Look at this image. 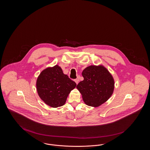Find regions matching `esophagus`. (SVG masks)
<instances>
[{
    "label": "esophagus",
    "instance_id": "esophagus-1",
    "mask_svg": "<svg viewBox=\"0 0 150 150\" xmlns=\"http://www.w3.org/2000/svg\"><path fill=\"white\" fill-rule=\"evenodd\" d=\"M74 81H75V83H76V84H78V83H79L78 79H75V80H74Z\"/></svg>",
    "mask_w": 150,
    "mask_h": 150
}]
</instances>
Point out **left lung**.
Instances as JSON below:
<instances>
[{
  "label": "left lung",
  "instance_id": "1",
  "mask_svg": "<svg viewBox=\"0 0 150 150\" xmlns=\"http://www.w3.org/2000/svg\"><path fill=\"white\" fill-rule=\"evenodd\" d=\"M82 76L84 80L76 88L86 105L98 107L111 97L114 90V79L105 67L91 65L83 71Z\"/></svg>",
  "mask_w": 150,
  "mask_h": 150
}]
</instances>
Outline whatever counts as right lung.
I'll return each instance as SVG.
<instances>
[{
  "instance_id": "right-lung-1",
  "label": "right lung",
  "mask_w": 150,
  "mask_h": 150,
  "mask_svg": "<svg viewBox=\"0 0 150 150\" xmlns=\"http://www.w3.org/2000/svg\"><path fill=\"white\" fill-rule=\"evenodd\" d=\"M76 86V84L64 74L57 64L43 70L36 83L39 97L45 104L53 108L64 105L69 94Z\"/></svg>"
}]
</instances>
